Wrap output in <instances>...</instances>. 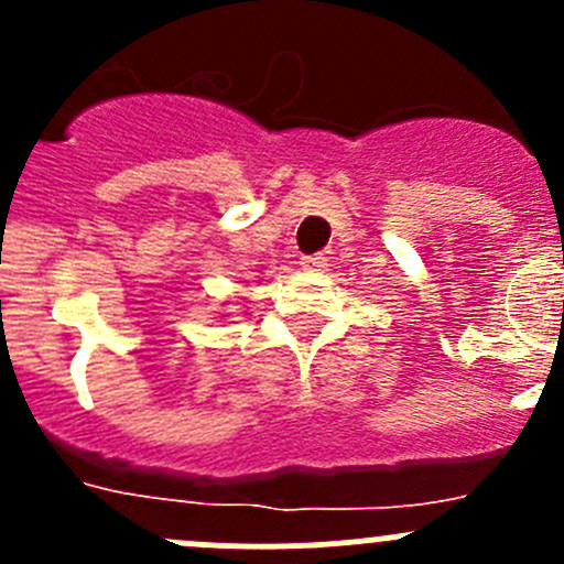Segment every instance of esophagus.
<instances>
[{
	"label": "esophagus",
	"mask_w": 564,
	"mask_h": 564,
	"mask_svg": "<svg viewBox=\"0 0 564 564\" xmlns=\"http://www.w3.org/2000/svg\"><path fill=\"white\" fill-rule=\"evenodd\" d=\"M300 264H303V270H322V267L327 264V259H324L322 253H314V256H303Z\"/></svg>",
	"instance_id": "obj_1"
}]
</instances>
